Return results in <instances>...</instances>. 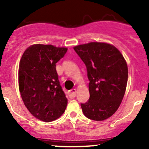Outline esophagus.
<instances>
[{
	"mask_svg": "<svg viewBox=\"0 0 149 149\" xmlns=\"http://www.w3.org/2000/svg\"><path fill=\"white\" fill-rule=\"evenodd\" d=\"M76 89H75V88H73V89L70 90V91H69V97L71 99L74 98L75 97H76Z\"/></svg>",
	"mask_w": 149,
	"mask_h": 149,
	"instance_id": "esophagus-1",
	"label": "esophagus"
}]
</instances>
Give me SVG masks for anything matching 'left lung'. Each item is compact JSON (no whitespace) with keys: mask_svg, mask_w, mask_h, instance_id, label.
Instances as JSON below:
<instances>
[{"mask_svg":"<svg viewBox=\"0 0 149 149\" xmlns=\"http://www.w3.org/2000/svg\"><path fill=\"white\" fill-rule=\"evenodd\" d=\"M86 65L90 97L81 103L87 118L102 121L120 107L127 86L128 70L121 52L110 44L89 42L73 47Z\"/></svg>","mask_w":149,"mask_h":149,"instance_id":"obj_1","label":"left lung"}]
</instances>
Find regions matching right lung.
Wrapping results in <instances>:
<instances>
[{
	"label": "right lung",
	"instance_id": "add662e5",
	"mask_svg": "<svg viewBox=\"0 0 149 149\" xmlns=\"http://www.w3.org/2000/svg\"><path fill=\"white\" fill-rule=\"evenodd\" d=\"M65 47L33 45L24 51L19 68V88L24 104L37 119L51 122L65 112L68 104L56 71Z\"/></svg>",
	"mask_w": 149,
	"mask_h": 149
}]
</instances>
